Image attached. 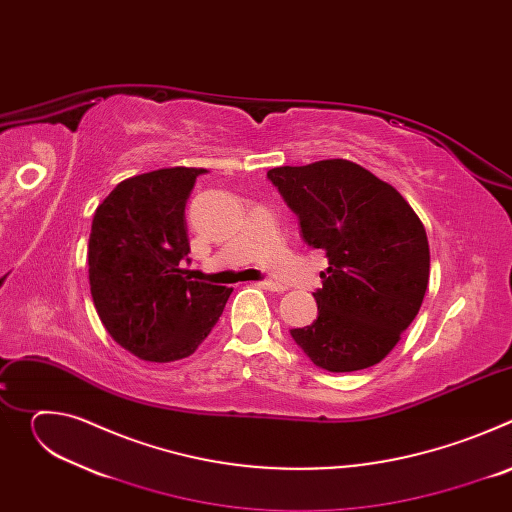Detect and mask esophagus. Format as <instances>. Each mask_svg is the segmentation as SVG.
<instances>
[{
  "mask_svg": "<svg viewBox=\"0 0 512 512\" xmlns=\"http://www.w3.org/2000/svg\"><path fill=\"white\" fill-rule=\"evenodd\" d=\"M257 285L263 287V289H269V291H283V285H279L275 281H259Z\"/></svg>",
  "mask_w": 512,
  "mask_h": 512,
  "instance_id": "esophagus-1",
  "label": "esophagus"
}]
</instances>
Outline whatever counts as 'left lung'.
<instances>
[{
  "label": "left lung",
  "mask_w": 512,
  "mask_h": 512,
  "mask_svg": "<svg viewBox=\"0 0 512 512\" xmlns=\"http://www.w3.org/2000/svg\"><path fill=\"white\" fill-rule=\"evenodd\" d=\"M328 269L314 291L318 318L291 338L320 369L352 373L381 362L415 320L429 281V245L409 202L348 160L267 172Z\"/></svg>",
  "instance_id": "8db88e82"
}]
</instances>
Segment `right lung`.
Wrapping results in <instances>:
<instances>
[{
	"label": "right lung",
	"mask_w": 512,
	"mask_h": 512,
	"mask_svg": "<svg viewBox=\"0 0 512 512\" xmlns=\"http://www.w3.org/2000/svg\"><path fill=\"white\" fill-rule=\"evenodd\" d=\"M202 168H162L119 182L97 206L89 283L111 338L148 362L190 356L221 318L233 287L188 281L186 200Z\"/></svg>",
	"instance_id": "obj_1"
}]
</instances>
